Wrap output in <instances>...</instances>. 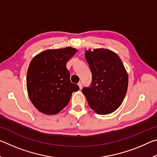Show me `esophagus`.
I'll return each mask as SVG.
<instances>
[{"mask_svg": "<svg viewBox=\"0 0 157 157\" xmlns=\"http://www.w3.org/2000/svg\"><path fill=\"white\" fill-rule=\"evenodd\" d=\"M78 84V86L79 87V89H81L82 88V82H79Z\"/></svg>", "mask_w": 157, "mask_h": 157, "instance_id": "obj_1", "label": "esophagus"}]
</instances>
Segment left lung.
Instances as JSON below:
<instances>
[{"mask_svg": "<svg viewBox=\"0 0 157 157\" xmlns=\"http://www.w3.org/2000/svg\"><path fill=\"white\" fill-rule=\"evenodd\" d=\"M85 58L91 69V86L84 87L93 110L101 115L113 112L120 107L128 86V75L120 57L111 50L97 48L85 52Z\"/></svg>", "mask_w": 157, "mask_h": 157, "instance_id": "1", "label": "left lung"}]
</instances>
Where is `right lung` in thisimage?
Returning a JSON list of instances; mask_svg holds the SVG:
<instances>
[{
    "label": "right lung",
    "instance_id": "add662e5",
    "mask_svg": "<svg viewBox=\"0 0 157 157\" xmlns=\"http://www.w3.org/2000/svg\"><path fill=\"white\" fill-rule=\"evenodd\" d=\"M77 52L75 48L47 50L36 55L29 66L27 90L34 107L41 113L54 115L70 101L79 86L70 80L66 63Z\"/></svg>",
    "mask_w": 157,
    "mask_h": 157
}]
</instances>
